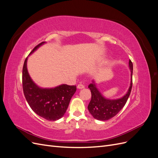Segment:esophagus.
I'll return each instance as SVG.
<instances>
[{"instance_id": "1", "label": "esophagus", "mask_w": 158, "mask_h": 158, "mask_svg": "<svg viewBox=\"0 0 158 158\" xmlns=\"http://www.w3.org/2000/svg\"><path fill=\"white\" fill-rule=\"evenodd\" d=\"M85 88V86H84V85L83 84H78V85H77V88L79 89H83V88Z\"/></svg>"}]
</instances>
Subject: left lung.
Returning a JSON list of instances; mask_svg holds the SVG:
<instances>
[{"mask_svg": "<svg viewBox=\"0 0 158 158\" xmlns=\"http://www.w3.org/2000/svg\"><path fill=\"white\" fill-rule=\"evenodd\" d=\"M128 66L131 73L130 86L125 95L121 98L110 99L105 98L97 88L95 80H92V82L88 85V88L92 93V99L88 109L94 118L103 121H107L115 116L125 106L130 95L132 85L133 65L131 60H129Z\"/></svg>", "mask_w": 158, "mask_h": 158, "instance_id": "1", "label": "left lung"}]
</instances>
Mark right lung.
I'll list each match as a JSON object with an SVG mask.
<instances>
[{"label":"right lung","mask_w":158,"mask_h":158,"mask_svg":"<svg viewBox=\"0 0 158 158\" xmlns=\"http://www.w3.org/2000/svg\"><path fill=\"white\" fill-rule=\"evenodd\" d=\"M45 44L42 42L32 50L30 55ZM27 57L22 70V85L26 101L31 109L38 115L48 121H56L63 117L70 99L76 92V85L61 84L51 88L37 85L31 78L27 69Z\"/></svg>","instance_id":"right-lung-1"}]
</instances>
